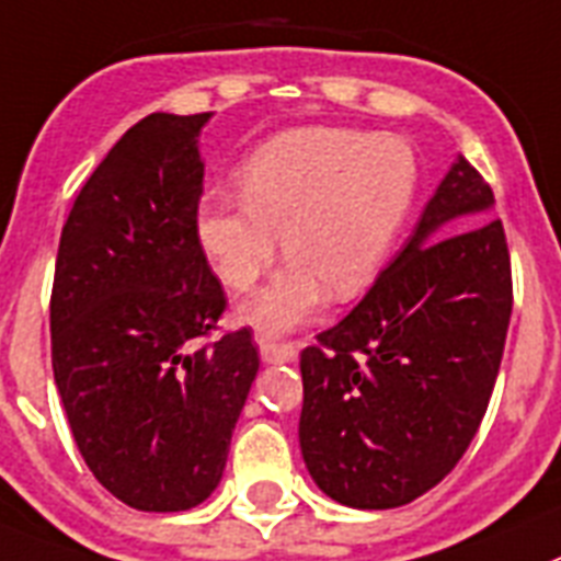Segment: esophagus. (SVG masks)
<instances>
[{"mask_svg":"<svg viewBox=\"0 0 561 561\" xmlns=\"http://www.w3.org/2000/svg\"><path fill=\"white\" fill-rule=\"evenodd\" d=\"M256 341H260L262 362L285 364L296 358V344H290V341H276V339H267V335H260Z\"/></svg>","mask_w":561,"mask_h":561,"instance_id":"34e87169","label":"esophagus"}]
</instances>
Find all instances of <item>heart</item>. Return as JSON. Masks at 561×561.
<instances>
[{
  "mask_svg": "<svg viewBox=\"0 0 561 561\" xmlns=\"http://www.w3.org/2000/svg\"><path fill=\"white\" fill-rule=\"evenodd\" d=\"M233 192L197 206V240L222 285L251 290L276 256L287 265L245 305L279 333L308 321L330 294L362 290L389 253L417 188L415 149L396 135L335 126L290 129L248 154Z\"/></svg>",
  "mask_w": 561,
  "mask_h": 561,
  "instance_id": "heart-1",
  "label": "heart"
}]
</instances>
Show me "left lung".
Masks as SVG:
<instances>
[{"mask_svg": "<svg viewBox=\"0 0 561 561\" xmlns=\"http://www.w3.org/2000/svg\"><path fill=\"white\" fill-rule=\"evenodd\" d=\"M491 206L483 174L457 158L367 296L301 350V457L335 503H412L474 440L514 305Z\"/></svg>", "mask_w": 561, "mask_h": 561, "instance_id": "left-lung-1", "label": "left lung"}]
</instances>
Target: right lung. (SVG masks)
<instances>
[{"mask_svg":"<svg viewBox=\"0 0 561 561\" xmlns=\"http://www.w3.org/2000/svg\"><path fill=\"white\" fill-rule=\"evenodd\" d=\"M208 112H152L87 178L58 240L53 375L76 446L138 511L217 489L260 353L222 333L228 299L197 240Z\"/></svg>","mask_w":561,"mask_h":561,"instance_id":"obj_1","label":"right lung"}]
</instances>
